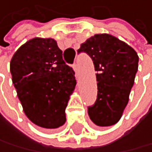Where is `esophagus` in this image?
<instances>
[{
    "label": "esophagus",
    "instance_id": "obj_1",
    "mask_svg": "<svg viewBox=\"0 0 152 152\" xmlns=\"http://www.w3.org/2000/svg\"><path fill=\"white\" fill-rule=\"evenodd\" d=\"M72 67H73V69H74V71H75V73L77 74V72H78V66H77V64H74L72 66Z\"/></svg>",
    "mask_w": 152,
    "mask_h": 152
}]
</instances>
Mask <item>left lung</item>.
Here are the masks:
<instances>
[{"instance_id":"left-lung-1","label":"left lung","mask_w":152,"mask_h":152,"mask_svg":"<svg viewBox=\"0 0 152 152\" xmlns=\"http://www.w3.org/2000/svg\"><path fill=\"white\" fill-rule=\"evenodd\" d=\"M80 52L89 55L97 71V100L88 109L90 120L98 126L115 125L129 103L138 55L125 42L107 33L90 37L81 45Z\"/></svg>"}]
</instances>
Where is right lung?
<instances>
[{
    "instance_id": "1",
    "label": "right lung",
    "mask_w": 152,
    "mask_h": 152,
    "mask_svg": "<svg viewBox=\"0 0 152 152\" xmlns=\"http://www.w3.org/2000/svg\"><path fill=\"white\" fill-rule=\"evenodd\" d=\"M12 82L24 114L44 129L66 123V107L76 86L75 72L51 38H33L10 61Z\"/></svg>"
}]
</instances>
